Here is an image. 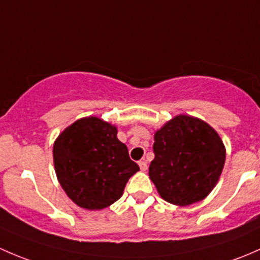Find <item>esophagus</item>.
<instances>
[{"instance_id":"obj_1","label":"esophagus","mask_w":260,"mask_h":260,"mask_svg":"<svg viewBox=\"0 0 260 260\" xmlns=\"http://www.w3.org/2000/svg\"><path fill=\"white\" fill-rule=\"evenodd\" d=\"M139 167H140L141 171L148 170V164H146V161H139Z\"/></svg>"}]
</instances>
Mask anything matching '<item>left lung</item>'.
<instances>
[{
	"label": "left lung",
	"instance_id": "8db88e82",
	"mask_svg": "<svg viewBox=\"0 0 260 260\" xmlns=\"http://www.w3.org/2000/svg\"><path fill=\"white\" fill-rule=\"evenodd\" d=\"M154 140L149 176L160 197L180 207L207 198L225 162L218 133L203 120L178 115L155 133Z\"/></svg>",
	"mask_w": 260,
	"mask_h": 260
}]
</instances>
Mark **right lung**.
<instances>
[{
    "label": "right lung",
    "mask_w": 260,
    "mask_h": 260,
    "mask_svg": "<svg viewBox=\"0 0 260 260\" xmlns=\"http://www.w3.org/2000/svg\"><path fill=\"white\" fill-rule=\"evenodd\" d=\"M116 134V126L90 116L66 127L53 144L60 185L84 209L100 210L119 200L127 180L140 170Z\"/></svg>",
    "instance_id": "obj_1"
}]
</instances>
